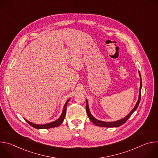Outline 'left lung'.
Returning <instances> with one entry per match:
<instances>
[{
  "label": "left lung",
  "instance_id": "obj_1",
  "mask_svg": "<svg viewBox=\"0 0 158 158\" xmlns=\"http://www.w3.org/2000/svg\"><path fill=\"white\" fill-rule=\"evenodd\" d=\"M139 77H140V87H139V97H138V100L135 105V106L134 107V108L131 110V111L129 112V113L124 118L116 121H112V122H104V121H99L97 119H96L91 113V112L89 110V104H88V101L86 99V112L87 114V116L89 118V119L92 121L93 123H94L95 125L98 126H100V127H117L119 126H121V125L124 124L127 120L128 119L131 117V116L133 112L136 110V109L138 108L139 104L140 102L141 101V88H142V79H141V74L139 71Z\"/></svg>",
  "mask_w": 158,
  "mask_h": 158
}]
</instances>
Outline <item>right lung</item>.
I'll return each instance as SVG.
<instances>
[{"label":"right lung","mask_w":158,"mask_h":158,"mask_svg":"<svg viewBox=\"0 0 158 158\" xmlns=\"http://www.w3.org/2000/svg\"><path fill=\"white\" fill-rule=\"evenodd\" d=\"M70 99H69L68 100H67L65 102V104H64V107H63V110H62V114L60 115V116L55 121H53L52 123H48V124H34L33 123H31L30 121H29L28 120H27L26 119L24 118V119L31 126H32L33 127L35 128V129H49V128H52V127H57V126H60L62 123L63 122L64 119V118H65V114H66V107H67V102H68L69 101Z\"/></svg>","instance_id":"1"}]
</instances>
